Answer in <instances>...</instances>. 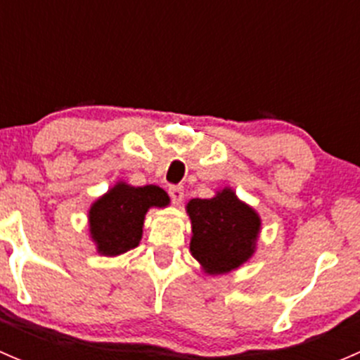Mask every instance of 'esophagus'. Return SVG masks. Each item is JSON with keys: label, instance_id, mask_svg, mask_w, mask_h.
I'll use <instances>...</instances> for the list:
<instances>
[{"label": "esophagus", "instance_id": "obj_1", "mask_svg": "<svg viewBox=\"0 0 360 360\" xmlns=\"http://www.w3.org/2000/svg\"><path fill=\"white\" fill-rule=\"evenodd\" d=\"M169 195H170V198H172V202L177 205V203L183 202L184 188L183 186H170L169 188Z\"/></svg>", "mask_w": 360, "mask_h": 360}]
</instances>
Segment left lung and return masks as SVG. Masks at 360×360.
<instances>
[{"instance_id": "8db88e82", "label": "left lung", "mask_w": 360, "mask_h": 360, "mask_svg": "<svg viewBox=\"0 0 360 360\" xmlns=\"http://www.w3.org/2000/svg\"><path fill=\"white\" fill-rule=\"evenodd\" d=\"M186 212L191 219L190 250L205 274L237 270L256 250L261 219L256 210L224 188L212 198H193Z\"/></svg>"}]
</instances>
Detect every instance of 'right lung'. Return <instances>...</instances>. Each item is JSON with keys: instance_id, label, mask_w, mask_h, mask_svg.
Here are the masks:
<instances>
[{"instance_id": "1", "label": "right lung", "mask_w": 360, "mask_h": 360, "mask_svg": "<svg viewBox=\"0 0 360 360\" xmlns=\"http://www.w3.org/2000/svg\"><path fill=\"white\" fill-rule=\"evenodd\" d=\"M169 202V195L155 184L136 188L122 181L116 183L89 210L90 237L96 242L97 252L118 256L137 248L148 210L165 207Z\"/></svg>"}]
</instances>
